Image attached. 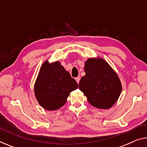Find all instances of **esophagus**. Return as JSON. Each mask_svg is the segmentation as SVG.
<instances>
[{
  "label": "esophagus",
  "mask_w": 147,
  "mask_h": 147,
  "mask_svg": "<svg viewBox=\"0 0 147 147\" xmlns=\"http://www.w3.org/2000/svg\"><path fill=\"white\" fill-rule=\"evenodd\" d=\"M75 80H76V82H77L78 84H79V82H80V76H78V77L75 78Z\"/></svg>",
  "instance_id": "1"
}]
</instances>
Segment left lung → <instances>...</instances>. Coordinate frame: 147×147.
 <instances>
[{
	"mask_svg": "<svg viewBox=\"0 0 147 147\" xmlns=\"http://www.w3.org/2000/svg\"><path fill=\"white\" fill-rule=\"evenodd\" d=\"M86 74L79 82V89L92 106L109 109L114 105L122 92L118 74L103 58H89L85 62Z\"/></svg>",
	"mask_w": 147,
	"mask_h": 147,
	"instance_id": "1",
	"label": "left lung"
}]
</instances>
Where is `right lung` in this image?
<instances>
[{"label": "right lung", "mask_w": 147, "mask_h": 147, "mask_svg": "<svg viewBox=\"0 0 147 147\" xmlns=\"http://www.w3.org/2000/svg\"><path fill=\"white\" fill-rule=\"evenodd\" d=\"M78 84L59 61L42 65L34 86V95L40 105L47 111H56L67 102L70 93Z\"/></svg>", "instance_id": "add662e5"}]
</instances>
